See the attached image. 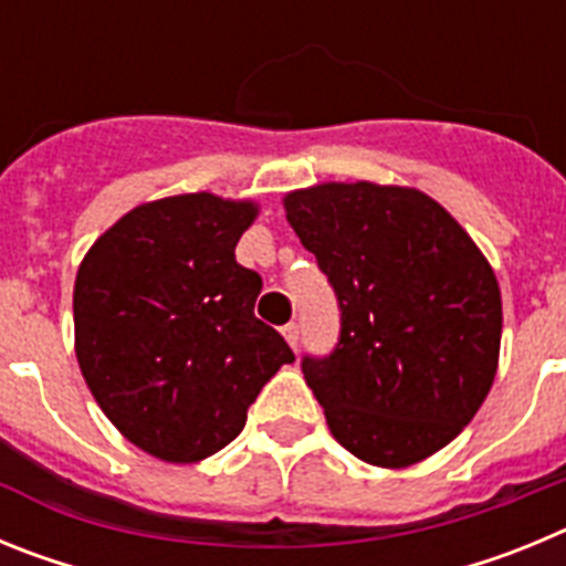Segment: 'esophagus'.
<instances>
[{
  "instance_id": "34e87169",
  "label": "esophagus",
  "mask_w": 566,
  "mask_h": 566,
  "mask_svg": "<svg viewBox=\"0 0 566 566\" xmlns=\"http://www.w3.org/2000/svg\"><path fill=\"white\" fill-rule=\"evenodd\" d=\"M280 334H283V337H286V343L292 345L294 352H297V339H300V332H297V326H294V323H289V326H283V328H280Z\"/></svg>"
}]
</instances>
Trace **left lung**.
Here are the masks:
<instances>
[{"instance_id":"obj_1","label":"left lung","mask_w":566,"mask_h":566,"mask_svg":"<svg viewBox=\"0 0 566 566\" xmlns=\"http://www.w3.org/2000/svg\"><path fill=\"white\" fill-rule=\"evenodd\" d=\"M283 209L343 312L332 357L303 359L332 437L388 470L442 451L499 368L502 292L482 249L413 187L323 181Z\"/></svg>"}]
</instances>
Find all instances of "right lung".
Instances as JSON below:
<instances>
[{
  "mask_svg": "<svg viewBox=\"0 0 566 566\" xmlns=\"http://www.w3.org/2000/svg\"><path fill=\"white\" fill-rule=\"evenodd\" d=\"M260 214L214 192L138 203L84 254L73 289L76 359L127 442L192 464L227 448L260 388L294 354L254 317L260 274L234 247Z\"/></svg>",
  "mask_w": 566,
  "mask_h": 566,
  "instance_id": "right-lung-1",
  "label": "right lung"
}]
</instances>
